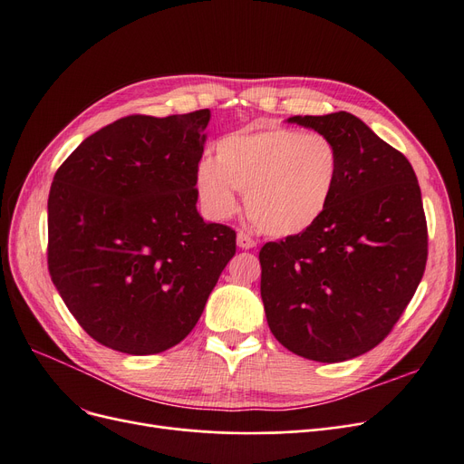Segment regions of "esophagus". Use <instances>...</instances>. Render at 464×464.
<instances>
[{
  "label": "esophagus",
  "instance_id": "esophagus-1",
  "mask_svg": "<svg viewBox=\"0 0 464 464\" xmlns=\"http://www.w3.org/2000/svg\"><path fill=\"white\" fill-rule=\"evenodd\" d=\"M236 242H237V247H242V249H251V247L257 246V242L254 240V237H251V236L246 234V232H237Z\"/></svg>",
  "mask_w": 464,
  "mask_h": 464
}]
</instances>
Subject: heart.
<instances>
[{"label": "heart", "mask_w": 464, "mask_h": 464, "mask_svg": "<svg viewBox=\"0 0 464 464\" xmlns=\"http://www.w3.org/2000/svg\"><path fill=\"white\" fill-rule=\"evenodd\" d=\"M341 174L334 143L321 133L259 125L220 137L215 160L195 170V189L207 213L228 218L237 208V189L256 227L273 237L312 230L325 217Z\"/></svg>", "instance_id": "heart-1"}]
</instances>
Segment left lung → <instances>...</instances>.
I'll return each instance as SVG.
<instances>
[{
    "instance_id": "1",
    "label": "left lung",
    "mask_w": 464,
    "mask_h": 464,
    "mask_svg": "<svg viewBox=\"0 0 464 464\" xmlns=\"http://www.w3.org/2000/svg\"><path fill=\"white\" fill-rule=\"evenodd\" d=\"M341 157L333 201L312 230L259 251L275 339L315 362L366 354L391 333L422 280L428 227L411 162L348 111L292 116Z\"/></svg>"
}]
</instances>
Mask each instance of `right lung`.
Listing matches in <instances>:
<instances>
[{"mask_svg":"<svg viewBox=\"0 0 464 464\" xmlns=\"http://www.w3.org/2000/svg\"><path fill=\"white\" fill-rule=\"evenodd\" d=\"M210 110L128 116L87 137L53 176L48 269L67 310L118 353L159 354L199 321L236 232L198 213Z\"/></svg>","mask_w":464,"mask_h":464,"instance_id":"1","label":"right lung"}]
</instances>
